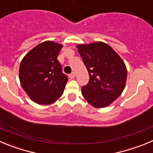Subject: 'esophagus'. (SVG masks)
<instances>
[{"mask_svg": "<svg viewBox=\"0 0 153 153\" xmlns=\"http://www.w3.org/2000/svg\"><path fill=\"white\" fill-rule=\"evenodd\" d=\"M68 77H69V78H71V79H73V78L75 77V72H72V73L68 75Z\"/></svg>", "mask_w": 153, "mask_h": 153, "instance_id": "obj_1", "label": "esophagus"}]
</instances>
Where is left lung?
I'll return each instance as SVG.
<instances>
[{
	"label": "left lung",
	"mask_w": 153,
	"mask_h": 153,
	"mask_svg": "<svg viewBox=\"0 0 153 153\" xmlns=\"http://www.w3.org/2000/svg\"><path fill=\"white\" fill-rule=\"evenodd\" d=\"M89 74L88 85L81 88L85 99L93 106L110 105L123 91L127 68L122 58L103 42L77 46Z\"/></svg>",
	"instance_id": "1"
}]
</instances>
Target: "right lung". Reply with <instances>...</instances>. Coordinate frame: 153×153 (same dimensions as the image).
I'll list each match as a JSON object with an SVG mask.
<instances>
[{"mask_svg": "<svg viewBox=\"0 0 153 153\" xmlns=\"http://www.w3.org/2000/svg\"><path fill=\"white\" fill-rule=\"evenodd\" d=\"M62 44L44 41L24 56L19 66V81L24 91L34 102L48 105L63 94L68 81L57 59Z\"/></svg>", "mask_w": 153, "mask_h": 153, "instance_id": "obj_1", "label": "right lung"}]
</instances>
